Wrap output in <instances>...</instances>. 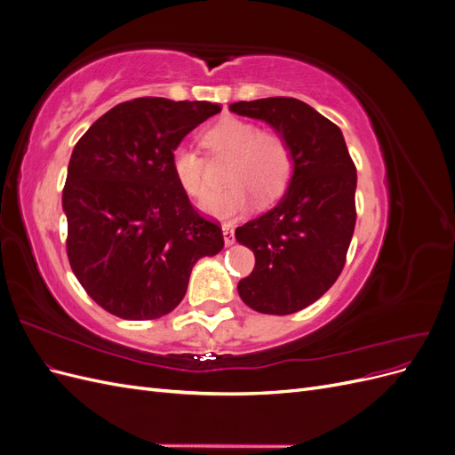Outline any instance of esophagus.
<instances>
[{
  "label": "esophagus",
  "mask_w": 455,
  "mask_h": 455,
  "mask_svg": "<svg viewBox=\"0 0 455 455\" xmlns=\"http://www.w3.org/2000/svg\"><path fill=\"white\" fill-rule=\"evenodd\" d=\"M222 233H224V243H226V246H231L233 243H235V231H233L231 226H224V228H222Z\"/></svg>",
  "instance_id": "34e87169"
}]
</instances>
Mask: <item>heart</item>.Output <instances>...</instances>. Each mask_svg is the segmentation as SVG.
I'll use <instances>...</instances> for the list:
<instances>
[{
    "mask_svg": "<svg viewBox=\"0 0 455 455\" xmlns=\"http://www.w3.org/2000/svg\"><path fill=\"white\" fill-rule=\"evenodd\" d=\"M203 146L214 157H233L226 172V189L214 191L201 203V211L218 220H231L251 209L252 196L266 204L283 196L292 174V149L283 134L259 131L251 121L228 117L206 129ZM171 169L189 197L201 199L206 180L204 157L186 144L176 146L171 154Z\"/></svg>",
    "mask_w": 455,
    "mask_h": 455,
    "instance_id": "obj_1",
    "label": "heart"
}]
</instances>
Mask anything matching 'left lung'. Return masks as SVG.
I'll list each match as a JSON object with an SVG mask.
<instances>
[{
  "instance_id": "8db88e82",
  "label": "left lung",
  "mask_w": 455,
  "mask_h": 455,
  "mask_svg": "<svg viewBox=\"0 0 455 455\" xmlns=\"http://www.w3.org/2000/svg\"><path fill=\"white\" fill-rule=\"evenodd\" d=\"M229 109L269 123L292 149L283 199L235 229L256 258L237 284L241 299L258 313L291 315L319 299L346 266L356 222L355 163L339 127L306 102L273 96Z\"/></svg>"
}]
</instances>
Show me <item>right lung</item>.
Returning <instances> with one entry per match:
<instances>
[{"instance_id": "obj_1", "label": "right lung", "mask_w": 455, "mask_h": 455, "mask_svg": "<svg viewBox=\"0 0 455 455\" xmlns=\"http://www.w3.org/2000/svg\"><path fill=\"white\" fill-rule=\"evenodd\" d=\"M220 109L144 96L109 109L76 144L62 191L66 252L108 313L127 321L171 313L196 261L224 249L222 228L194 209L171 169L172 149Z\"/></svg>"}]
</instances>
